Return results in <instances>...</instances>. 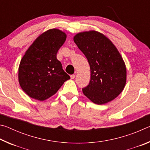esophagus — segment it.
Masks as SVG:
<instances>
[{
  "label": "esophagus",
  "mask_w": 150,
  "mask_h": 150,
  "mask_svg": "<svg viewBox=\"0 0 150 150\" xmlns=\"http://www.w3.org/2000/svg\"><path fill=\"white\" fill-rule=\"evenodd\" d=\"M75 77V75H71V79H74Z\"/></svg>",
  "instance_id": "1"
}]
</instances>
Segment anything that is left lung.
<instances>
[{
	"mask_svg": "<svg viewBox=\"0 0 150 150\" xmlns=\"http://www.w3.org/2000/svg\"><path fill=\"white\" fill-rule=\"evenodd\" d=\"M89 63L91 80L83 93L96 105L116 98L126 82V65L117 48L102 33L91 30L78 33L73 38Z\"/></svg>",
	"mask_w": 150,
	"mask_h": 150,
	"instance_id": "1",
	"label": "left lung"
}]
</instances>
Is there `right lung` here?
Returning <instances> with one entry per match:
<instances>
[{
  "label": "right lung",
  "instance_id": "right-lung-1",
  "mask_svg": "<svg viewBox=\"0 0 150 150\" xmlns=\"http://www.w3.org/2000/svg\"><path fill=\"white\" fill-rule=\"evenodd\" d=\"M67 35L53 28L40 35L25 53L18 68V81L30 97L44 100L55 95L70 77L57 59Z\"/></svg>",
  "mask_w": 150,
  "mask_h": 150
}]
</instances>
